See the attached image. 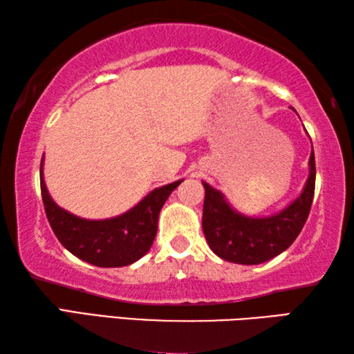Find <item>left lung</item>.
<instances>
[{
	"mask_svg": "<svg viewBox=\"0 0 354 354\" xmlns=\"http://www.w3.org/2000/svg\"><path fill=\"white\" fill-rule=\"evenodd\" d=\"M205 185L203 232L209 247L221 259L242 266L262 263L283 253L301 232L313 206L315 190L314 149L309 158V178L303 194L289 207L266 218H251L236 212L225 196Z\"/></svg>",
	"mask_w": 354,
	"mask_h": 354,
	"instance_id": "left-lung-1",
	"label": "left lung"
}]
</instances>
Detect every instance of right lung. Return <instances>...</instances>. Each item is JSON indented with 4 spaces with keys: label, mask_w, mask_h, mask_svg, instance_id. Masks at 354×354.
<instances>
[{
    "label": "right lung",
    "mask_w": 354,
    "mask_h": 354,
    "mask_svg": "<svg viewBox=\"0 0 354 354\" xmlns=\"http://www.w3.org/2000/svg\"><path fill=\"white\" fill-rule=\"evenodd\" d=\"M40 162V190L46 218L57 241L71 254L97 267H124L139 261L151 248L164 203L181 181L154 189L127 214L109 220H84L51 200Z\"/></svg>",
    "instance_id": "add662e5"
}]
</instances>
